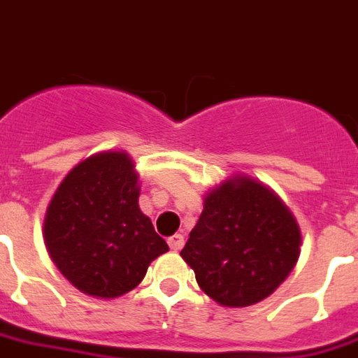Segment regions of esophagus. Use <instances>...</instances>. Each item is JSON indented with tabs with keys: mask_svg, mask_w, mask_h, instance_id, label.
<instances>
[{
	"mask_svg": "<svg viewBox=\"0 0 358 358\" xmlns=\"http://www.w3.org/2000/svg\"><path fill=\"white\" fill-rule=\"evenodd\" d=\"M169 248H171L173 252H180V250L184 248V236H182V234H173V236L169 238Z\"/></svg>",
	"mask_w": 358,
	"mask_h": 358,
	"instance_id": "obj_1",
	"label": "esophagus"
}]
</instances>
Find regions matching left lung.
Returning a JSON list of instances; mask_svg holds the SVG:
<instances>
[{"label":"left lung","instance_id":"8db88e82","mask_svg":"<svg viewBox=\"0 0 358 358\" xmlns=\"http://www.w3.org/2000/svg\"><path fill=\"white\" fill-rule=\"evenodd\" d=\"M180 255L210 299L229 308L252 306L293 270L300 231L268 187L236 176L206 195Z\"/></svg>","mask_w":358,"mask_h":358}]
</instances>
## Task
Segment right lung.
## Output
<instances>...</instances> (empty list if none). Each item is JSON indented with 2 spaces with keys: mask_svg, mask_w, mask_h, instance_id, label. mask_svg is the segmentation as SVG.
Segmentation results:
<instances>
[{
  "mask_svg": "<svg viewBox=\"0 0 358 358\" xmlns=\"http://www.w3.org/2000/svg\"><path fill=\"white\" fill-rule=\"evenodd\" d=\"M133 163L103 152L78 163L54 193L45 242L59 272L82 293L116 299L135 289L169 245L138 208Z\"/></svg>",
  "mask_w": 358,
  "mask_h": 358,
  "instance_id": "1",
  "label": "right lung"
}]
</instances>
